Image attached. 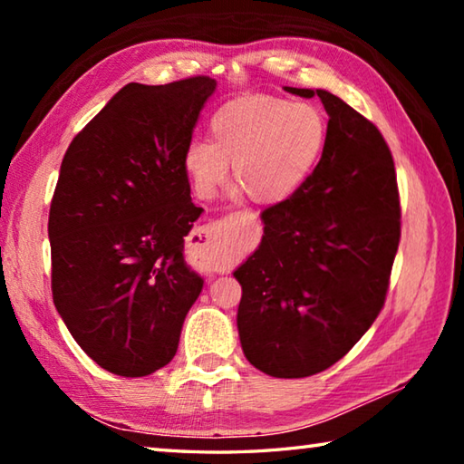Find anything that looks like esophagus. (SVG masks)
I'll return each mask as SVG.
<instances>
[{
  "instance_id": "obj_1",
  "label": "esophagus",
  "mask_w": 464,
  "mask_h": 464,
  "mask_svg": "<svg viewBox=\"0 0 464 464\" xmlns=\"http://www.w3.org/2000/svg\"><path fill=\"white\" fill-rule=\"evenodd\" d=\"M204 233H207L208 239H213V231H204Z\"/></svg>"
}]
</instances>
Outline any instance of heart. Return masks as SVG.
I'll return each instance as SVG.
<instances>
[{
  "instance_id": "b5f03b06",
  "label": "heart",
  "mask_w": 464,
  "mask_h": 464,
  "mask_svg": "<svg viewBox=\"0 0 464 464\" xmlns=\"http://www.w3.org/2000/svg\"><path fill=\"white\" fill-rule=\"evenodd\" d=\"M208 140H192L184 168L194 190L210 198L233 176L251 200H285L301 186L319 161L327 122L311 104H293L268 96H241L227 102L210 119Z\"/></svg>"
}]
</instances>
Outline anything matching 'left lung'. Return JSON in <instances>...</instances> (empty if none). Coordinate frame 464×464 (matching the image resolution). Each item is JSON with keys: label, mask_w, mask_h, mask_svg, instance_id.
<instances>
[{"label": "left lung", "mask_w": 464, "mask_h": 464, "mask_svg": "<svg viewBox=\"0 0 464 464\" xmlns=\"http://www.w3.org/2000/svg\"><path fill=\"white\" fill-rule=\"evenodd\" d=\"M327 139L313 174L262 213L264 237L235 270L243 354L276 379L325 371L374 324L401 239L397 174L374 124L325 90Z\"/></svg>", "instance_id": "obj_1"}]
</instances>
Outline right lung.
I'll list each match as a JSON object with an SVG mask.
<instances>
[{
  "mask_svg": "<svg viewBox=\"0 0 464 464\" xmlns=\"http://www.w3.org/2000/svg\"><path fill=\"white\" fill-rule=\"evenodd\" d=\"M217 82L129 83L75 135L49 213L51 288L93 362L147 376L176 356L204 280L184 262L202 208L184 153Z\"/></svg>",
  "mask_w": 464,
  "mask_h": 464,
  "instance_id": "obj_1",
  "label": "right lung"
}]
</instances>
